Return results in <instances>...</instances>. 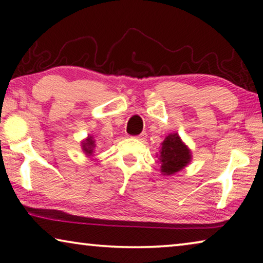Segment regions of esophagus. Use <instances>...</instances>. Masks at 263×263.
<instances>
[{"label": "esophagus", "mask_w": 263, "mask_h": 263, "mask_svg": "<svg viewBox=\"0 0 263 263\" xmlns=\"http://www.w3.org/2000/svg\"><path fill=\"white\" fill-rule=\"evenodd\" d=\"M135 138L138 139V140H140V141H145L146 138H147V134H146V133H141V134L138 135V136H135Z\"/></svg>", "instance_id": "1"}]
</instances>
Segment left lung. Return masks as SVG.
<instances>
[{"label": "left lung", "mask_w": 263, "mask_h": 263, "mask_svg": "<svg viewBox=\"0 0 263 263\" xmlns=\"http://www.w3.org/2000/svg\"><path fill=\"white\" fill-rule=\"evenodd\" d=\"M159 160L161 161V172L165 175H172L181 171L192 159L190 151L186 148L179 139L178 134H170L161 143Z\"/></svg>", "instance_id": "obj_1"}]
</instances>
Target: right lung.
<instances>
[{
  "label": "right lung",
  "instance_id": "add662e5",
  "mask_svg": "<svg viewBox=\"0 0 263 263\" xmlns=\"http://www.w3.org/2000/svg\"><path fill=\"white\" fill-rule=\"evenodd\" d=\"M82 148L87 154H92L93 153V148H95V141L92 140V136L86 140V141L82 143Z\"/></svg>",
  "mask_w": 263,
  "mask_h": 263
}]
</instances>
